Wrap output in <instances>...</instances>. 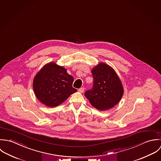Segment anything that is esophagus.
Returning <instances> with one entry per match:
<instances>
[{"label": "esophagus", "mask_w": 161, "mask_h": 161, "mask_svg": "<svg viewBox=\"0 0 161 161\" xmlns=\"http://www.w3.org/2000/svg\"><path fill=\"white\" fill-rule=\"evenodd\" d=\"M84 91H85V88H80L78 90V92H80V93H83L84 92Z\"/></svg>", "instance_id": "1"}]
</instances>
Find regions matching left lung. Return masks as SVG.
I'll list each match as a JSON object with an SVG mask.
<instances>
[{
    "instance_id": "8db88e82",
    "label": "left lung",
    "mask_w": 161,
    "mask_h": 161,
    "mask_svg": "<svg viewBox=\"0 0 161 161\" xmlns=\"http://www.w3.org/2000/svg\"><path fill=\"white\" fill-rule=\"evenodd\" d=\"M93 87L86 91L85 97L91 104L100 111H105L117 104L124 93L120 78L114 69L105 63H99L92 70Z\"/></svg>"
}]
</instances>
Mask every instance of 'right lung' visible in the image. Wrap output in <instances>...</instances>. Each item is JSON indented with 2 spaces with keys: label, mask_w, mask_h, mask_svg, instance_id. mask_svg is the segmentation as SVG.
<instances>
[{
  "label": "right lung",
  "mask_w": 161,
  "mask_h": 161,
  "mask_svg": "<svg viewBox=\"0 0 161 161\" xmlns=\"http://www.w3.org/2000/svg\"><path fill=\"white\" fill-rule=\"evenodd\" d=\"M73 77L66 69L52 62L45 64L36 74L33 88L36 98L48 107H56L77 92L73 88Z\"/></svg>",
  "instance_id": "1"
}]
</instances>
